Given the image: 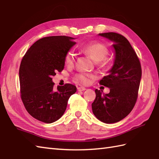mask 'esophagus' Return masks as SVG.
I'll return each mask as SVG.
<instances>
[{
	"mask_svg": "<svg viewBox=\"0 0 159 159\" xmlns=\"http://www.w3.org/2000/svg\"><path fill=\"white\" fill-rule=\"evenodd\" d=\"M86 90V88L84 87H77V91L81 92V91H84Z\"/></svg>",
	"mask_w": 159,
	"mask_h": 159,
	"instance_id": "obj_1",
	"label": "esophagus"
}]
</instances>
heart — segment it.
Returning a JSON list of instances; mask_svg holds the SVG:
<instances>
[{
	"instance_id": "obj_1",
	"label": "heart",
	"mask_w": 159,
	"mask_h": 159,
	"mask_svg": "<svg viewBox=\"0 0 159 159\" xmlns=\"http://www.w3.org/2000/svg\"><path fill=\"white\" fill-rule=\"evenodd\" d=\"M82 50L88 54L92 60L96 62L99 66H104L106 60L104 59L109 54V49L105 45L100 43H92L85 45L82 48ZM76 55L73 50H69L65 54V63L67 65H72L74 63ZM93 75L88 73H81L75 76V82L77 84L82 85H87L90 82V78H93Z\"/></svg>"
}]
</instances>
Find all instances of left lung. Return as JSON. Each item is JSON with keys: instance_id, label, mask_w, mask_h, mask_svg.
<instances>
[{"instance_id": "8db88e82", "label": "left lung", "mask_w": 159, "mask_h": 159, "mask_svg": "<svg viewBox=\"0 0 159 159\" xmlns=\"http://www.w3.org/2000/svg\"><path fill=\"white\" fill-rule=\"evenodd\" d=\"M113 42L115 51L113 67L100 84L110 88L109 94L95 90L96 98L92 104L96 117L105 123L121 121L132 111L140 87L142 68L136 53L122 35L108 32L99 34Z\"/></svg>"}]
</instances>
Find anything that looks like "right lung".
I'll list each match as a JSON object with an SVG mask.
<instances>
[{"label": "right lung", "instance_id": "right-lung-1", "mask_svg": "<svg viewBox=\"0 0 159 159\" xmlns=\"http://www.w3.org/2000/svg\"><path fill=\"white\" fill-rule=\"evenodd\" d=\"M74 39L65 36L42 38L21 60L19 75L22 102L29 114L40 121L51 123L60 119L77 90L70 84L55 89L52 81L64 69L65 54L76 44Z\"/></svg>", "mask_w": 159, "mask_h": 159}]
</instances>
